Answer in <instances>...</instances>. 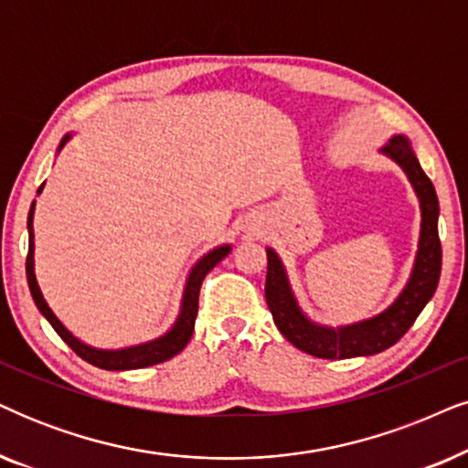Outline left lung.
Wrapping results in <instances>:
<instances>
[{
  "mask_svg": "<svg viewBox=\"0 0 468 468\" xmlns=\"http://www.w3.org/2000/svg\"><path fill=\"white\" fill-rule=\"evenodd\" d=\"M382 153L399 163L421 202L420 251L412 266V275L402 294L387 312L366 323L342 326L337 331L309 323L296 305L292 290L288 286L286 271L279 262L277 253L266 249L269 269H266L264 294L272 320L290 344L318 359H350V356L376 355L387 350L410 329L439 286L442 249L439 239V197H436L432 180L421 169L406 137H393L382 148Z\"/></svg>",
  "mask_w": 468,
  "mask_h": 468,
  "instance_id": "left-lung-1",
  "label": "left lung"
}]
</instances>
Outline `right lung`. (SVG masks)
<instances>
[{"mask_svg":"<svg viewBox=\"0 0 468 468\" xmlns=\"http://www.w3.org/2000/svg\"><path fill=\"white\" fill-rule=\"evenodd\" d=\"M69 142V135L62 139L59 148ZM40 189L38 193L42 191ZM32 219H34V204L29 208V217H27V229H29V249H27V260H26V272H27V283H29V292H32V299L36 303V307L40 309V314L48 320V324L56 329L59 337L64 339L66 344L70 346L75 353L81 356L83 361L92 363V366L101 367V369H139V367H148V366H156V363H163L167 359H172L189 344V339L193 335V329H196V315H197V299H199V288H202L204 277L215 269L217 264L221 262L223 258L229 253V245L217 247L215 251H210L208 256H204L199 262L196 264V269L191 271L189 279H186V288H185V296H182V309L178 320L172 326V331L165 333V335L154 339V342L142 344V346H133V348H124V350H99L92 348V346L81 344L79 339L72 335V333L66 329V326L59 323L56 318V314L51 312L47 305V301L42 299V292L38 288V282H36L34 275V228H32Z\"/></svg>","mask_w":468,"mask_h":468,"instance_id":"1","label":"right lung"}]
</instances>
